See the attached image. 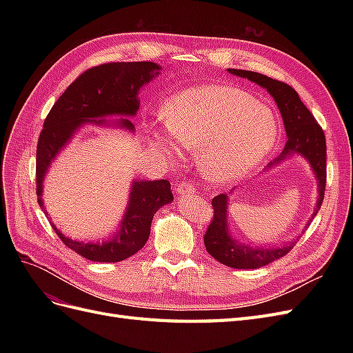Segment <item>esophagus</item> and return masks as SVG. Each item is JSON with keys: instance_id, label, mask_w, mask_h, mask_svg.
<instances>
[{"instance_id": "1", "label": "esophagus", "mask_w": 353, "mask_h": 353, "mask_svg": "<svg viewBox=\"0 0 353 353\" xmlns=\"http://www.w3.org/2000/svg\"><path fill=\"white\" fill-rule=\"evenodd\" d=\"M175 193L178 196H185V194H193L194 193V187L191 184H187V183H179L176 187H175Z\"/></svg>"}]
</instances>
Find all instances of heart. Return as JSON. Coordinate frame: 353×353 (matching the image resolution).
<instances>
[{"label": "heart", "instance_id": "heart-1", "mask_svg": "<svg viewBox=\"0 0 353 353\" xmlns=\"http://www.w3.org/2000/svg\"><path fill=\"white\" fill-rule=\"evenodd\" d=\"M170 135L154 137L152 145L175 157L172 140L194 152L209 179L230 181L248 175L268 156L279 137L274 112L252 95L221 83L200 85L176 94L163 110Z\"/></svg>", "mask_w": 353, "mask_h": 353}]
</instances>
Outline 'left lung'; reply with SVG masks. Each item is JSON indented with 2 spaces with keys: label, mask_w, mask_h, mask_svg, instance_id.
Listing matches in <instances>:
<instances>
[{
  "label": "left lung",
  "mask_w": 353,
  "mask_h": 353,
  "mask_svg": "<svg viewBox=\"0 0 353 353\" xmlns=\"http://www.w3.org/2000/svg\"><path fill=\"white\" fill-rule=\"evenodd\" d=\"M230 73L237 74L240 78H245L254 83L261 85L262 88L268 91L272 99L279 105L280 113L283 116V122L287 134V143L284 150L279 157H275L272 162L266 166V169L279 165L287 157L293 154L303 156L309 165H311L314 174L318 181V201L312 218L316 215L319 208L323 205L325 181H327V145L325 135L323 128L318 125L312 113L307 110L306 105L299 99V94L281 81L265 77L258 72L241 70V69H228ZM236 188L230 191V194ZM213 208V219L210 221L208 231L205 234V245L208 253L215 258L218 262L237 270H254L261 266L268 265L276 259L283 258L293 249L296 241H287L281 245L272 248H252L248 244H241L236 239L230 236L228 221H227V208H228V196L219 194L212 199ZM312 219H309L307 225ZM299 240V239H297Z\"/></svg>",
  "instance_id": "8db88e82"
}]
</instances>
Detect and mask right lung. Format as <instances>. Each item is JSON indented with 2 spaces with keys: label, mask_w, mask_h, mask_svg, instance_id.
<instances>
[{
  "label": "right lung",
  "mask_w": 353,
  "mask_h": 353,
  "mask_svg": "<svg viewBox=\"0 0 353 353\" xmlns=\"http://www.w3.org/2000/svg\"><path fill=\"white\" fill-rule=\"evenodd\" d=\"M159 70L160 66L153 61L105 63L85 70L60 95L46 117L37 145V194L42 209V183L47 170L78 128L85 122L109 125L105 119L94 121L105 116H135L140 109L138 91L157 77ZM114 125L134 132V123L128 119H119ZM172 200L169 181H134L119 230L103 243L68 239L54 223H50L60 240L83 258L94 262H121L147 243L154 213Z\"/></svg>",
  "instance_id": "add662e5"
}]
</instances>
